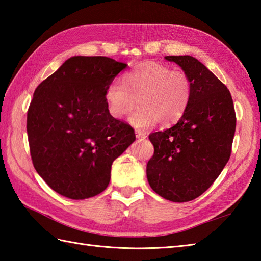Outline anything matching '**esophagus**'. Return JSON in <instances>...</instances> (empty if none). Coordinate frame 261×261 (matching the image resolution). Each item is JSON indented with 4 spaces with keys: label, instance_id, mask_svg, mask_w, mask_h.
Here are the masks:
<instances>
[{
    "label": "esophagus",
    "instance_id": "1",
    "mask_svg": "<svg viewBox=\"0 0 261 261\" xmlns=\"http://www.w3.org/2000/svg\"><path fill=\"white\" fill-rule=\"evenodd\" d=\"M136 137L138 138V139H145L147 136H146L145 132H142L140 130H136Z\"/></svg>",
    "mask_w": 261,
    "mask_h": 261
}]
</instances>
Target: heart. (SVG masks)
Wrapping results in <instances>:
<instances>
[{"instance_id":"obj_1","label":"heart","mask_w":261,"mask_h":261,"mask_svg":"<svg viewBox=\"0 0 261 261\" xmlns=\"http://www.w3.org/2000/svg\"><path fill=\"white\" fill-rule=\"evenodd\" d=\"M193 94V82L187 73L169 66L147 62L136 66L119 81L111 82L105 91L109 113L123 119L135 105L130 123L137 129L156 124L167 125L184 114Z\"/></svg>"}]
</instances>
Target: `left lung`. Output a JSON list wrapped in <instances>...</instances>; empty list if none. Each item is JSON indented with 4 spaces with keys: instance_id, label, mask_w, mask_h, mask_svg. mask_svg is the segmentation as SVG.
Segmentation results:
<instances>
[{
    "instance_id": "8db88e82",
    "label": "left lung",
    "mask_w": 261,
    "mask_h": 261,
    "mask_svg": "<svg viewBox=\"0 0 261 261\" xmlns=\"http://www.w3.org/2000/svg\"><path fill=\"white\" fill-rule=\"evenodd\" d=\"M193 82L190 104L169 129L149 135L154 152L147 164L149 185L171 202L195 199L218 178L231 156L236 111L230 91L192 56H166Z\"/></svg>"
}]
</instances>
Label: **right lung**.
Instances as JSON below:
<instances>
[{
  "mask_svg": "<svg viewBox=\"0 0 261 261\" xmlns=\"http://www.w3.org/2000/svg\"><path fill=\"white\" fill-rule=\"evenodd\" d=\"M126 64L103 56L66 60L36 88L27 114L32 164L49 187L71 199L102 193L111 166L136 140L109 113L105 91Z\"/></svg>",
  "mask_w": 261,
  "mask_h": 261,
  "instance_id": "add662e5",
  "label": "right lung"
}]
</instances>
